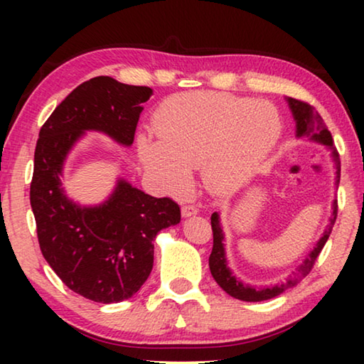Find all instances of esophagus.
<instances>
[{
  "instance_id": "esophagus-1",
  "label": "esophagus",
  "mask_w": 364,
  "mask_h": 364,
  "mask_svg": "<svg viewBox=\"0 0 364 364\" xmlns=\"http://www.w3.org/2000/svg\"><path fill=\"white\" fill-rule=\"evenodd\" d=\"M197 212H199V208H197L193 204H186V205H183V208H181L183 217H193V215H196Z\"/></svg>"
}]
</instances>
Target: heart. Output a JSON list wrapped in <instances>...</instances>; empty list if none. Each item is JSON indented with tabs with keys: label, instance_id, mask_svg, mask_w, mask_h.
I'll list each match as a JSON object with an SVG mask.
<instances>
[{
	"label": "heart",
	"instance_id": "1",
	"mask_svg": "<svg viewBox=\"0 0 364 364\" xmlns=\"http://www.w3.org/2000/svg\"><path fill=\"white\" fill-rule=\"evenodd\" d=\"M271 104L213 91L170 97L154 115L160 143L139 139L149 173L178 194L191 184V170L202 168L212 193H230L255 173L281 134Z\"/></svg>",
	"mask_w": 364,
	"mask_h": 364
}]
</instances>
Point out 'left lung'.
<instances>
[{
    "label": "left lung",
    "instance_id": "1",
    "mask_svg": "<svg viewBox=\"0 0 364 364\" xmlns=\"http://www.w3.org/2000/svg\"><path fill=\"white\" fill-rule=\"evenodd\" d=\"M287 102H289V107L292 109L295 122H297V136L311 138L313 141H316V143L328 146L332 151V157L336 160V168H337L336 184H338V181H341V159H338V152L334 146V141H332V134L328 130V127H326L323 117L316 112L315 107L304 101L294 100V97H287ZM336 218H337V200L332 204L331 223L328 225V228H326V231L323 232V237L318 241L316 247L306 255L304 263L297 268V273H294V276H289L286 282H281L278 286L257 289L249 284H244V282L239 281L236 276L231 273V269L228 268L226 257H225L223 230H221L220 226L218 213H213L210 217L212 231H213V249H212L210 257H208V267H210V273L213 276V279L218 282V286L223 289L226 294H230L234 299H239L244 301H262V300L273 299L276 295L284 292L286 289L297 284L300 279H304L305 276L310 273L318 255L321 254L326 241H328L331 236V231L332 228H334Z\"/></svg>",
    "mask_w": 364,
    "mask_h": 364
}]
</instances>
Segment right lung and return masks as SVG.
<instances>
[{
  "label": "right lung",
  "instance_id": "1",
  "mask_svg": "<svg viewBox=\"0 0 364 364\" xmlns=\"http://www.w3.org/2000/svg\"><path fill=\"white\" fill-rule=\"evenodd\" d=\"M151 96L149 86L95 77L54 109L36 141L30 205L41 254L67 287L97 304H117L139 291L152 271L154 239L180 223L181 210L170 197L157 199L125 180L104 204L80 207L60 188L63 165L86 130L132 146Z\"/></svg>",
  "mask_w": 364,
  "mask_h": 364
}]
</instances>
